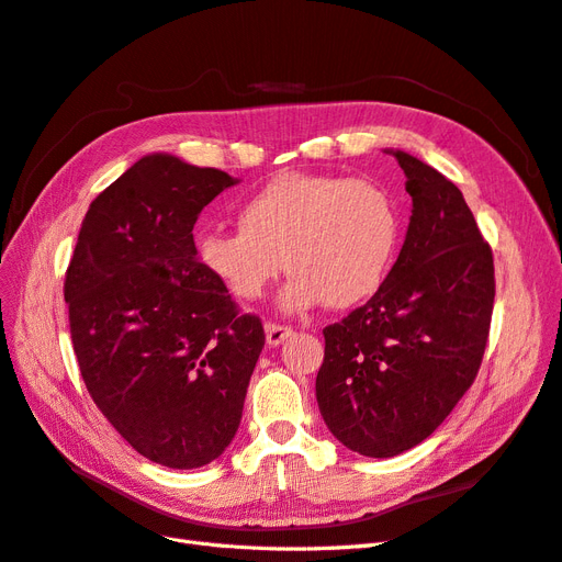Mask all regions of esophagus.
<instances>
[{
	"label": "esophagus",
	"instance_id": "obj_1",
	"mask_svg": "<svg viewBox=\"0 0 562 562\" xmlns=\"http://www.w3.org/2000/svg\"><path fill=\"white\" fill-rule=\"evenodd\" d=\"M265 333H267V342L271 345V347H279V345H283L288 337L293 335V328H288V326H279V323H267L265 326Z\"/></svg>",
	"mask_w": 562,
	"mask_h": 562
}]
</instances>
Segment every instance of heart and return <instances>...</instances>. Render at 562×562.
Instances as JSON below:
<instances>
[{
    "instance_id": "obj_1",
    "label": "heart",
    "mask_w": 562,
    "mask_h": 562,
    "mask_svg": "<svg viewBox=\"0 0 562 562\" xmlns=\"http://www.w3.org/2000/svg\"><path fill=\"white\" fill-rule=\"evenodd\" d=\"M239 229L199 239V260L244 302L260 300L285 262V312L326 302L349 310L375 295L394 262L401 217L384 184L347 176L285 173L255 192Z\"/></svg>"
}]
</instances>
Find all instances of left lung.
<instances>
[{
  "mask_svg": "<svg viewBox=\"0 0 562 562\" xmlns=\"http://www.w3.org/2000/svg\"><path fill=\"white\" fill-rule=\"evenodd\" d=\"M413 196L398 260L363 307L333 323L316 375L323 422L366 457L419 446L467 394L485 353L495 265L462 192L391 149Z\"/></svg>",
  "mask_w": 562,
  "mask_h": 562,
  "instance_id": "8db88e82",
  "label": "left lung"
}]
</instances>
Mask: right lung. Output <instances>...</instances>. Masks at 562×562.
Masks as SVG:
<instances>
[{
    "instance_id": "add662e5",
    "label": "right lung",
    "mask_w": 562,
    "mask_h": 562,
    "mask_svg": "<svg viewBox=\"0 0 562 562\" xmlns=\"http://www.w3.org/2000/svg\"><path fill=\"white\" fill-rule=\"evenodd\" d=\"M236 182L161 151L143 157L91 201L65 274L93 403L133 450L168 469L225 452L265 347L262 321L239 314L192 234L203 206Z\"/></svg>"
}]
</instances>
